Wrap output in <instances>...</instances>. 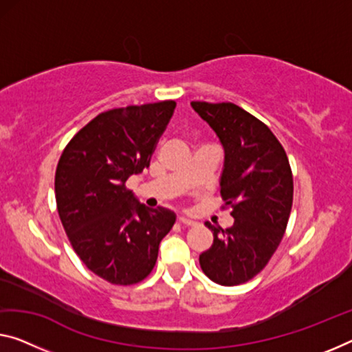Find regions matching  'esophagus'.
Here are the masks:
<instances>
[{"instance_id": "obj_1", "label": "esophagus", "mask_w": 352, "mask_h": 352, "mask_svg": "<svg viewBox=\"0 0 352 352\" xmlns=\"http://www.w3.org/2000/svg\"><path fill=\"white\" fill-rule=\"evenodd\" d=\"M179 223L186 225V226H193L195 223H197V221L192 220V219H187V217H179Z\"/></svg>"}]
</instances>
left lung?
Masks as SVG:
<instances>
[{"label":"left lung","instance_id":"obj_1","mask_svg":"<svg viewBox=\"0 0 352 352\" xmlns=\"http://www.w3.org/2000/svg\"><path fill=\"white\" fill-rule=\"evenodd\" d=\"M223 146L220 193L234 223L208 228L214 244L199 266L223 286L245 283L261 272L282 242L293 206V175L283 146L270 129L231 102H192Z\"/></svg>","mask_w":352,"mask_h":352}]
</instances>
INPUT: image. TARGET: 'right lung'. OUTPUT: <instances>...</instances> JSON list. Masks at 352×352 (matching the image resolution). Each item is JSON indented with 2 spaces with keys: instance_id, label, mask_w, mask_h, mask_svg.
Segmentation results:
<instances>
[{
  "instance_id": "add662e5",
  "label": "right lung",
  "mask_w": 352,
  "mask_h": 352,
  "mask_svg": "<svg viewBox=\"0 0 352 352\" xmlns=\"http://www.w3.org/2000/svg\"><path fill=\"white\" fill-rule=\"evenodd\" d=\"M176 102L100 113L70 140L58 162L56 206L70 244L91 272L113 285L142 282L176 221L142 204L126 181L148 168Z\"/></svg>"
}]
</instances>
